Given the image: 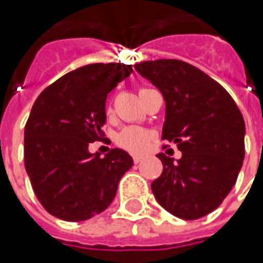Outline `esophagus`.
<instances>
[{"mask_svg":"<svg viewBox=\"0 0 263 263\" xmlns=\"http://www.w3.org/2000/svg\"><path fill=\"white\" fill-rule=\"evenodd\" d=\"M142 159H143V157H142V155H133V162H135V164H139Z\"/></svg>","mask_w":263,"mask_h":263,"instance_id":"obj_1","label":"esophagus"}]
</instances>
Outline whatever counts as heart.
<instances>
[{"mask_svg": "<svg viewBox=\"0 0 263 263\" xmlns=\"http://www.w3.org/2000/svg\"><path fill=\"white\" fill-rule=\"evenodd\" d=\"M151 136L145 128L140 127H126L117 136V143L130 152H143L149 145Z\"/></svg>", "mask_w": 263, "mask_h": 263, "instance_id": "b5f03b06", "label": "heart"}]
</instances>
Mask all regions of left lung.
<instances>
[{
	"label": "left lung",
	"mask_w": 263,
	"mask_h": 263,
	"mask_svg": "<svg viewBox=\"0 0 263 263\" xmlns=\"http://www.w3.org/2000/svg\"><path fill=\"white\" fill-rule=\"evenodd\" d=\"M162 93V139L176 143L181 158L159 154L164 170L152 181L158 203L181 219H197L217 209L236 184L245 159V120L227 90L180 60L135 66Z\"/></svg>",
	"instance_id": "left-lung-1"
}]
</instances>
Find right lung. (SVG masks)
Listing matches in <instances>:
<instances>
[{
	"label": "right lung",
	"mask_w": 263,
	"mask_h": 263,
	"mask_svg": "<svg viewBox=\"0 0 263 263\" xmlns=\"http://www.w3.org/2000/svg\"><path fill=\"white\" fill-rule=\"evenodd\" d=\"M121 63L87 64L44 89L25 127V167L36 197L54 217L85 221L111 205L133 165L123 149L104 157L89 145L102 139L108 93L132 74Z\"/></svg>",
	"instance_id": "1"
}]
</instances>
